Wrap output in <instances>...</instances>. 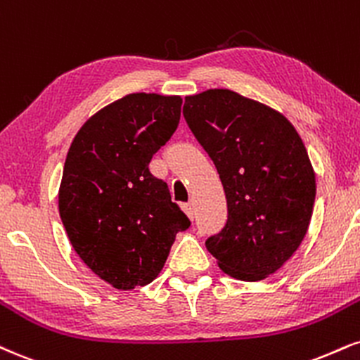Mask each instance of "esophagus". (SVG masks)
Returning <instances> with one entry per match:
<instances>
[{
  "label": "esophagus",
  "instance_id": "1",
  "mask_svg": "<svg viewBox=\"0 0 360 360\" xmlns=\"http://www.w3.org/2000/svg\"><path fill=\"white\" fill-rule=\"evenodd\" d=\"M181 207H183V211L186 214H188L189 219H194V207H193V202H183L181 205Z\"/></svg>",
  "mask_w": 360,
  "mask_h": 360
}]
</instances>
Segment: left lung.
I'll return each mask as SVG.
<instances>
[{
  "mask_svg": "<svg viewBox=\"0 0 360 360\" xmlns=\"http://www.w3.org/2000/svg\"><path fill=\"white\" fill-rule=\"evenodd\" d=\"M183 115L226 194V224L207 238V251L233 278H266L310 224L315 172L304 142L280 112L228 89L189 95Z\"/></svg>",
  "mask_w": 360,
  "mask_h": 360,
  "instance_id": "left-lung-1",
  "label": "left lung"
}]
</instances>
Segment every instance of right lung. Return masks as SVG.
<instances>
[{
    "instance_id": "right-lung-1",
    "label": "right lung",
    "mask_w": 360,
    "mask_h": 360,
    "mask_svg": "<svg viewBox=\"0 0 360 360\" xmlns=\"http://www.w3.org/2000/svg\"><path fill=\"white\" fill-rule=\"evenodd\" d=\"M181 103L177 95H125L90 117L68 149L60 218L82 262L117 290L150 283L177 233L191 226L149 171L177 129Z\"/></svg>"
}]
</instances>
